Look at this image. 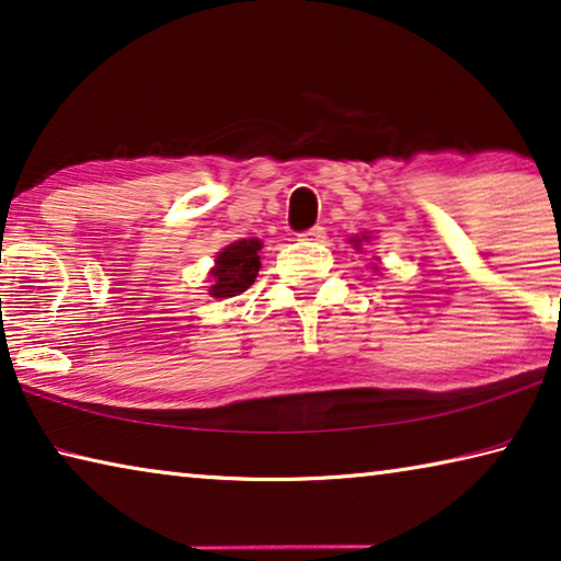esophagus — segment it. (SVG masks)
<instances>
[{"mask_svg": "<svg viewBox=\"0 0 561 561\" xmlns=\"http://www.w3.org/2000/svg\"><path fill=\"white\" fill-rule=\"evenodd\" d=\"M300 240H306V243H325V228L316 226L306 232H300Z\"/></svg>", "mask_w": 561, "mask_h": 561, "instance_id": "34e87169", "label": "esophagus"}]
</instances>
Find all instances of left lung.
Here are the masks:
<instances>
[{
  "instance_id": "left-lung-1",
  "label": "left lung",
  "mask_w": 561,
  "mask_h": 561,
  "mask_svg": "<svg viewBox=\"0 0 561 561\" xmlns=\"http://www.w3.org/2000/svg\"><path fill=\"white\" fill-rule=\"evenodd\" d=\"M364 240H368L366 236H360V238H351V243H353V248H356V251H360V243H364Z\"/></svg>"
}]
</instances>
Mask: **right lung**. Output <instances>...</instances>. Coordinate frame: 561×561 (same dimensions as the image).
Listing matches in <instances>:
<instances>
[{
  "label": "right lung",
  "instance_id": "right-lung-1",
  "mask_svg": "<svg viewBox=\"0 0 561 561\" xmlns=\"http://www.w3.org/2000/svg\"><path fill=\"white\" fill-rule=\"evenodd\" d=\"M263 243L257 238L236 240L215 255V268L210 271V296L213 298H232L248 290L261 271V251Z\"/></svg>",
  "mask_w": 561,
  "mask_h": 561
}]
</instances>
